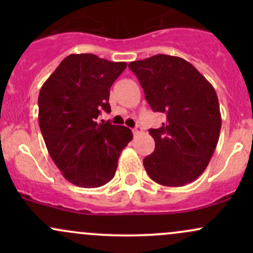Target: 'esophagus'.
<instances>
[{
	"instance_id": "obj_1",
	"label": "esophagus",
	"mask_w": 253,
	"mask_h": 253,
	"mask_svg": "<svg viewBox=\"0 0 253 253\" xmlns=\"http://www.w3.org/2000/svg\"><path fill=\"white\" fill-rule=\"evenodd\" d=\"M141 132H143V128L140 126H135V128H133V134L134 135H139Z\"/></svg>"
}]
</instances>
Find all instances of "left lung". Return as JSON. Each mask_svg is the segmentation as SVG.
Masks as SVG:
<instances>
[{"label": "left lung", "mask_w": 253, "mask_h": 253, "mask_svg": "<svg viewBox=\"0 0 253 253\" xmlns=\"http://www.w3.org/2000/svg\"><path fill=\"white\" fill-rule=\"evenodd\" d=\"M155 112L167 114L161 128L150 129L156 147L145 157L151 179L167 187L195 181L213 156L221 114L213 85L179 57L156 54L128 64Z\"/></svg>", "instance_id": "obj_1"}]
</instances>
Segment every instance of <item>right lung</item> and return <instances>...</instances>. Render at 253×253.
<instances>
[{"instance_id": "add662e5", "label": "right lung", "mask_w": 253, "mask_h": 253, "mask_svg": "<svg viewBox=\"0 0 253 253\" xmlns=\"http://www.w3.org/2000/svg\"><path fill=\"white\" fill-rule=\"evenodd\" d=\"M127 64L91 53L64 58L42 84L38 98L39 126L51 158L63 176L82 188H97L115 175L132 130L109 121V90Z\"/></svg>"}]
</instances>
